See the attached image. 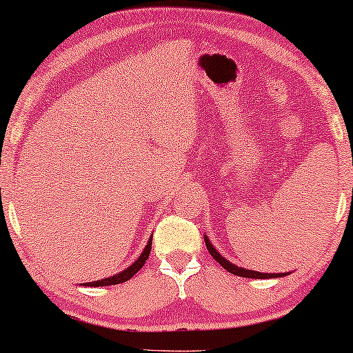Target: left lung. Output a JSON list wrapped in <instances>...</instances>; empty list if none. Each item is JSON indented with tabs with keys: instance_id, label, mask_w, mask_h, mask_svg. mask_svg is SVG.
<instances>
[{
	"instance_id": "8db88e82",
	"label": "left lung",
	"mask_w": 353,
	"mask_h": 353,
	"mask_svg": "<svg viewBox=\"0 0 353 353\" xmlns=\"http://www.w3.org/2000/svg\"><path fill=\"white\" fill-rule=\"evenodd\" d=\"M205 241V245H207V250H209L212 257H214L216 262H219L221 267H223L225 270H228L230 273L233 274H238V276H243V278H257V279H263V278H278V276H284L283 273H259V272H252V270H245V268H241V267H236V265H233L231 262H228L225 257H221V255L216 252V249L214 248V245L210 244L209 238H204Z\"/></svg>"
}]
</instances>
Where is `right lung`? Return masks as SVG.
<instances>
[{
  "label": "right lung",
  "instance_id": "1",
  "mask_svg": "<svg viewBox=\"0 0 353 353\" xmlns=\"http://www.w3.org/2000/svg\"><path fill=\"white\" fill-rule=\"evenodd\" d=\"M151 245H152V239H149V243L146 245V249L143 250L141 255H139L137 262L133 265H130L127 270H123V272H120L119 274H114V276H109L105 279H99V281H93V283H85V286H91V288H99V286H114V284H120V283H125L128 281L130 278L134 276L144 263H146V260L149 257V254H151Z\"/></svg>",
  "mask_w": 353,
  "mask_h": 353
}]
</instances>
